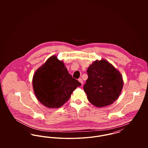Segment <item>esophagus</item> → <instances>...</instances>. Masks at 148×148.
Instances as JSON below:
<instances>
[{
	"instance_id": "obj_1",
	"label": "esophagus",
	"mask_w": 148,
	"mask_h": 148,
	"mask_svg": "<svg viewBox=\"0 0 148 148\" xmlns=\"http://www.w3.org/2000/svg\"><path fill=\"white\" fill-rule=\"evenodd\" d=\"M79 80V82L81 83V84H83V81L82 79H79V80Z\"/></svg>"
}]
</instances>
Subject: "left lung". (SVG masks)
I'll return each mask as SVG.
<instances>
[{"mask_svg": "<svg viewBox=\"0 0 148 148\" xmlns=\"http://www.w3.org/2000/svg\"><path fill=\"white\" fill-rule=\"evenodd\" d=\"M84 90L88 101L97 108L112 104L120 95L123 78L120 72L106 59L96 60L88 68Z\"/></svg>", "mask_w": 148, "mask_h": 148, "instance_id": "8db88e82", "label": "left lung"}]
</instances>
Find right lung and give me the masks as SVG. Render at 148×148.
<instances>
[{
    "label": "right lung",
    "instance_id": "add662e5",
    "mask_svg": "<svg viewBox=\"0 0 148 148\" xmlns=\"http://www.w3.org/2000/svg\"><path fill=\"white\" fill-rule=\"evenodd\" d=\"M81 85L68 73L63 62L56 55L49 57L37 69L32 78L36 97L48 108L63 106L75 89Z\"/></svg>",
    "mask_w": 148,
    "mask_h": 148
}]
</instances>
